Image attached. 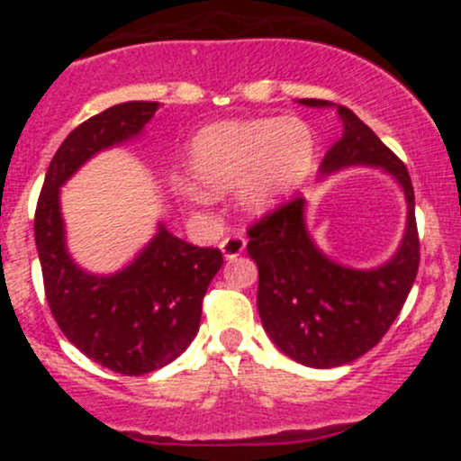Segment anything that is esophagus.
Returning <instances> with one entry per match:
<instances>
[{
  "label": "esophagus",
  "instance_id": "obj_1",
  "mask_svg": "<svg viewBox=\"0 0 461 461\" xmlns=\"http://www.w3.org/2000/svg\"><path fill=\"white\" fill-rule=\"evenodd\" d=\"M245 245H248V240H245V236H240V234L227 236V239H222V243H221L222 257H225L227 260L240 257V254L245 252Z\"/></svg>",
  "mask_w": 461,
  "mask_h": 461
}]
</instances>
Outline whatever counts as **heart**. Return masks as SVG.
I'll list each match as a JSON object with an SVG mask.
<instances>
[{
  "instance_id": "b5f03b06",
  "label": "heart",
  "mask_w": 461,
  "mask_h": 461,
  "mask_svg": "<svg viewBox=\"0 0 461 461\" xmlns=\"http://www.w3.org/2000/svg\"><path fill=\"white\" fill-rule=\"evenodd\" d=\"M314 156L317 142L303 120H225L196 133L187 171L201 192L218 196L239 189L248 212L265 213L305 183Z\"/></svg>"
}]
</instances>
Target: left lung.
<instances>
[{"instance_id":"obj_1","label":"left lung","mask_w":461,"mask_h":461,"mask_svg":"<svg viewBox=\"0 0 461 461\" xmlns=\"http://www.w3.org/2000/svg\"><path fill=\"white\" fill-rule=\"evenodd\" d=\"M299 104L332 106L343 122L341 138L321 162L319 180L348 167H375L394 178L406 198V230L397 252L368 269L339 263L319 248L305 222V198H294L248 231L267 337L299 364L337 368L373 350L406 303L420 267L415 192L406 165L350 109L325 100Z\"/></svg>"}]
</instances>
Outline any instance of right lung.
<instances>
[{
    "label": "right lung",
    "mask_w": 461,
    "mask_h": 461,
    "mask_svg": "<svg viewBox=\"0 0 461 461\" xmlns=\"http://www.w3.org/2000/svg\"><path fill=\"white\" fill-rule=\"evenodd\" d=\"M158 109V102H122L73 129L50 160L35 209L46 301L59 330L88 359L129 376L153 373L187 350L222 254L185 243L160 221L122 269L88 272L67 248L59 194L93 156L140 138Z\"/></svg>",
    "instance_id": "add662e5"
}]
</instances>
